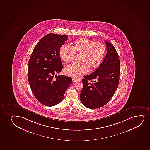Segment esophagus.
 Here are the masks:
<instances>
[{
    "instance_id": "esophagus-1",
    "label": "esophagus",
    "mask_w": 150,
    "mask_h": 150,
    "mask_svg": "<svg viewBox=\"0 0 150 150\" xmlns=\"http://www.w3.org/2000/svg\"><path fill=\"white\" fill-rule=\"evenodd\" d=\"M78 81V79H76V78H72V82L73 83H75L76 81Z\"/></svg>"
}]
</instances>
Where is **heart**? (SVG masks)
<instances>
[{
    "label": "heart",
    "mask_w": 150,
    "mask_h": 150,
    "mask_svg": "<svg viewBox=\"0 0 150 150\" xmlns=\"http://www.w3.org/2000/svg\"><path fill=\"white\" fill-rule=\"evenodd\" d=\"M81 52L80 59L67 66L64 69L66 74L72 77H79L87 74L92 68L98 67L103 60L105 47L103 43L92 40L82 38L76 40L74 46L64 43L59 50V55L62 60L71 62L74 59L76 52Z\"/></svg>",
    "instance_id": "1"
}]
</instances>
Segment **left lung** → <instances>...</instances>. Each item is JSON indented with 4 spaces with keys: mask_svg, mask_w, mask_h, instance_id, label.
Segmentation results:
<instances>
[{
    "mask_svg": "<svg viewBox=\"0 0 150 150\" xmlns=\"http://www.w3.org/2000/svg\"><path fill=\"white\" fill-rule=\"evenodd\" d=\"M107 52L103 62L93 74L82 79L80 100L88 108L103 107L110 100L119 83L120 62L113 45L105 41Z\"/></svg>",
    "mask_w": 150,
    "mask_h": 150,
    "instance_id": "obj_1",
    "label": "left lung"
}]
</instances>
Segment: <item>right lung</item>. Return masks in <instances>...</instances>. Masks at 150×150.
<instances>
[{"mask_svg":"<svg viewBox=\"0 0 150 150\" xmlns=\"http://www.w3.org/2000/svg\"><path fill=\"white\" fill-rule=\"evenodd\" d=\"M65 35L49 33L33 50L28 62V80L33 94L43 105L52 107L62 101L72 79L57 76L62 71L60 47L67 41Z\"/></svg>","mask_w":150,"mask_h":150,"instance_id":"right-lung-1","label":"right lung"}]
</instances>
